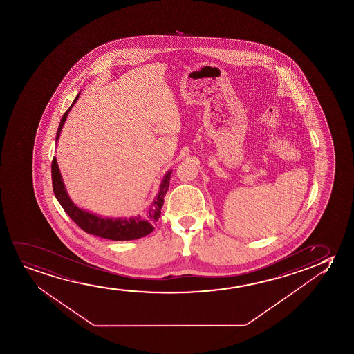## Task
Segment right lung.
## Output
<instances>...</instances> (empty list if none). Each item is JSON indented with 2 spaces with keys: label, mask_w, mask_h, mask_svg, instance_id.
Masks as SVG:
<instances>
[{
  "label": "right lung",
  "mask_w": 354,
  "mask_h": 354,
  "mask_svg": "<svg viewBox=\"0 0 354 354\" xmlns=\"http://www.w3.org/2000/svg\"><path fill=\"white\" fill-rule=\"evenodd\" d=\"M78 97H80V94L75 97L73 105L68 107L62 117L55 141H58L60 131L63 129L64 123L66 121L68 112L73 106V104L77 102ZM170 175H171V170L165 173V178L160 183L158 194L156 196L153 202L149 205V208L146 209L142 215L131 216L129 218H102L97 214L89 213L87 210L78 208L77 205L73 203L65 189L63 178H62L58 163H57V158L54 157L52 160V184H53L54 196H55V198L58 199V202L63 207L65 213L68 214V216L73 218V221L76 223L78 227L82 228L84 232L91 233L93 236H97V237L111 239V241L139 239V238L145 237L155 230L156 223L160 216V209L165 203V194L169 189Z\"/></svg>",
  "instance_id": "add662e5"
}]
</instances>
